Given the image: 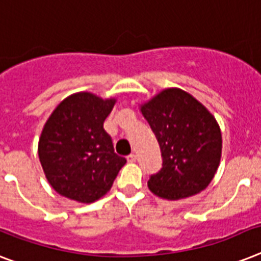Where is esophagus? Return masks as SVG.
I'll list each match as a JSON object with an SVG mask.
<instances>
[{"instance_id": "34e87169", "label": "esophagus", "mask_w": 261, "mask_h": 261, "mask_svg": "<svg viewBox=\"0 0 261 261\" xmlns=\"http://www.w3.org/2000/svg\"><path fill=\"white\" fill-rule=\"evenodd\" d=\"M135 161H137V155H135V154H130V155L127 156V162H128V164H133Z\"/></svg>"}]
</instances>
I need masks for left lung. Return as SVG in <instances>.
<instances>
[{
    "mask_svg": "<svg viewBox=\"0 0 261 261\" xmlns=\"http://www.w3.org/2000/svg\"><path fill=\"white\" fill-rule=\"evenodd\" d=\"M155 134L162 169L150 177V192L165 200H182L202 192L221 160V130L201 101L181 88H166L141 105Z\"/></svg>",
    "mask_w": 261,
    "mask_h": 261,
    "instance_id": "1",
    "label": "left lung"
}]
</instances>
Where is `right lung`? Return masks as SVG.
Returning a JSON list of instances; mask_svg holds the SVG:
<instances>
[{
	"mask_svg": "<svg viewBox=\"0 0 261 261\" xmlns=\"http://www.w3.org/2000/svg\"><path fill=\"white\" fill-rule=\"evenodd\" d=\"M115 101V97L76 92L65 97L44 124L39 158L49 185L60 196L91 204L111 189L126 164L103 128Z\"/></svg>",
	"mask_w": 261,
	"mask_h": 261,
	"instance_id": "obj_1",
	"label": "right lung"
}]
</instances>
